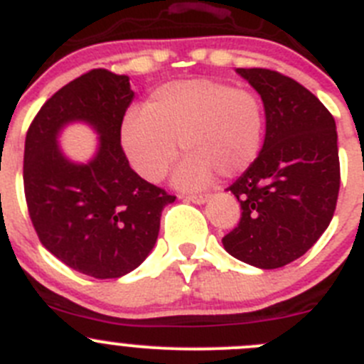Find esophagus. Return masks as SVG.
<instances>
[{
    "instance_id": "1",
    "label": "esophagus",
    "mask_w": 364,
    "mask_h": 364,
    "mask_svg": "<svg viewBox=\"0 0 364 364\" xmlns=\"http://www.w3.org/2000/svg\"><path fill=\"white\" fill-rule=\"evenodd\" d=\"M183 199L188 203H196V205H205L208 201V196H201V194H188L183 196Z\"/></svg>"
}]
</instances>
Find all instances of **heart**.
Returning <instances> with one entry per match:
<instances>
[{
  "label": "heart",
  "instance_id": "1",
  "mask_svg": "<svg viewBox=\"0 0 364 364\" xmlns=\"http://www.w3.org/2000/svg\"><path fill=\"white\" fill-rule=\"evenodd\" d=\"M264 109L250 88L212 77L172 81L156 88L145 107L123 117L121 145L130 166L146 181H159L185 152L174 181L201 188L221 176L247 172L263 145Z\"/></svg>",
  "mask_w": 364,
  "mask_h": 364
}]
</instances>
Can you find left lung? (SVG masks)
Listing matches in <instances>:
<instances>
[{
    "instance_id": "obj_1",
    "label": "left lung",
    "mask_w": 364,
    "mask_h": 364,
    "mask_svg": "<svg viewBox=\"0 0 364 364\" xmlns=\"http://www.w3.org/2000/svg\"><path fill=\"white\" fill-rule=\"evenodd\" d=\"M235 72L263 100L267 132L254 165L228 188L243 214L223 247L272 270L306 254L332 221L341 181L336 121L292 77L268 68Z\"/></svg>"
}]
</instances>
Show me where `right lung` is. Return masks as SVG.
Returning a JSON list of instances; mask_svg holds the SVG:
<instances>
[{
  "instance_id": "add662e5",
  "label": "right lung",
  "mask_w": 364,
  "mask_h": 364,
  "mask_svg": "<svg viewBox=\"0 0 364 364\" xmlns=\"http://www.w3.org/2000/svg\"><path fill=\"white\" fill-rule=\"evenodd\" d=\"M132 100L129 77L94 68L41 107L25 139L23 183L39 241L96 279L125 276L146 259L163 208L176 199L139 178L121 149V123ZM70 122H87L100 136L87 164L68 160L57 143Z\"/></svg>"
}]
</instances>
